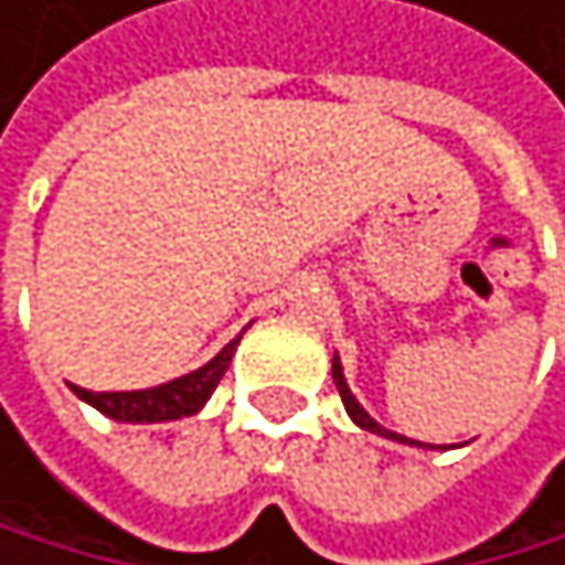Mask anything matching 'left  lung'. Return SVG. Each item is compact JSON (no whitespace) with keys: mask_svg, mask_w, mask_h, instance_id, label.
<instances>
[{"mask_svg":"<svg viewBox=\"0 0 565 565\" xmlns=\"http://www.w3.org/2000/svg\"><path fill=\"white\" fill-rule=\"evenodd\" d=\"M332 380H335V390H339V396H342V403H345V409H349V417L362 427V430H369V434H380V437H390V440H399V444H414V447H424L420 440H409V437H403V434H393V430H386V427H380L373 417L365 414V409L359 406V399L352 396V390L345 386V376H342V362H339V355L332 359ZM430 447V444H427Z\"/></svg>","mask_w":565,"mask_h":565,"instance_id":"8db88e82","label":"left lung"}]
</instances>
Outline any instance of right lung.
<instances>
[{
  "mask_svg": "<svg viewBox=\"0 0 565 565\" xmlns=\"http://www.w3.org/2000/svg\"><path fill=\"white\" fill-rule=\"evenodd\" d=\"M241 345V335L233 342H226L206 365H200L196 373L179 376L172 383H162L156 390H135V393H90L74 386V393L81 399H87L90 406H97L104 417L111 420H125V424H162V420H179V417H192L196 409L210 399V393L216 390V383L223 380L226 365Z\"/></svg>",
  "mask_w": 565,
  "mask_h": 565,
  "instance_id": "add662e5",
  "label": "right lung"
}]
</instances>
